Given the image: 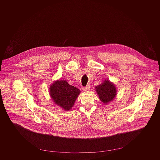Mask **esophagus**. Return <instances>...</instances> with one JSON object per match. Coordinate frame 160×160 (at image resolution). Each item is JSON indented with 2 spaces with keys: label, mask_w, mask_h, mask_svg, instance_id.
Here are the masks:
<instances>
[{
  "label": "esophagus",
  "mask_w": 160,
  "mask_h": 160,
  "mask_svg": "<svg viewBox=\"0 0 160 160\" xmlns=\"http://www.w3.org/2000/svg\"><path fill=\"white\" fill-rule=\"evenodd\" d=\"M90 88H91L90 85H89V84H88V85H87L86 87H84V88H82V89H83L84 91H89V90L90 89Z\"/></svg>",
  "instance_id": "34e87169"
}]
</instances>
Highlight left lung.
I'll return each instance as SVG.
<instances>
[{
    "label": "left lung",
    "instance_id": "8db88e82",
    "mask_svg": "<svg viewBox=\"0 0 160 160\" xmlns=\"http://www.w3.org/2000/svg\"><path fill=\"white\" fill-rule=\"evenodd\" d=\"M100 100L104 103H110L116 95V88L113 83L108 80H105L101 84L95 87Z\"/></svg>",
    "mask_w": 160,
    "mask_h": 160
}]
</instances>
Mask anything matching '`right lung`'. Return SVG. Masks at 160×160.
Instances as JSON below:
<instances>
[{
	"instance_id": "1",
	"label": "right lung",
	"mask_w": 160,
	"mask_h": 160,
	"mask_svg": "<svg viewBox=\"0 0 160 160\" xmlns=\"http://www.w3.org/2000/svg\"><path fill=\"white\" fill-rule=\"evenodd\" d=\"M50 95L52 99L64 110L72 108L81 91L69 85L65 80L55 81L50 87Z\"/></svg>"
}]
</instances>
